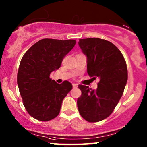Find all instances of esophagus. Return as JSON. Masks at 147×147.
<instances>
[{"mask_svg":"<svg viewBox=\"0 0 147 147\" xmlns=\"http://www.w3.org/2000/svg\"><path fill=\"white\" fill-rule=\"evenodd\" d=\"M72 87H73L74 88H76V87H78V84H75V83H73V84H72Z\"/></svg>","mask_w":147,"mask_h":147,"instance_id":"1","label":"esophagus"}]
</instances>
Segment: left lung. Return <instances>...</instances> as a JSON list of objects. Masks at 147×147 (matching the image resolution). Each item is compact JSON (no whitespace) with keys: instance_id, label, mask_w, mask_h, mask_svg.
Returning a JSON list of instances; mask_svg holds the SVG:
<instances>
[{"instance_id":"obj_1","label":"left lung","mask_w":147,"mask_h":147,"mask_svg":"<svg viewBox=\"0 0 147 147\" xmlns=\"http://www.w3.org/2000/svg\"><path fill=\"white\" fill-rule=\"evenodd\" d=\"M80 47L87 56V73L99 78L97 88L79 84L80 114L89 122L106 119L113 112L127 82V67L120 50L113 43L100 38L80 39Z\"/></svg>"}]
</instances>
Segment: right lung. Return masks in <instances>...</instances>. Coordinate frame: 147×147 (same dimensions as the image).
<instances>
[{
    "label": "right lung",
    "instance_id": "1",
    "mask_svg": "<svg viewBox=\"0 0 147 147\" xmlns=\"http://www.w3.org/2000/svg\"><path fill=\"white\" fill-rule=\"evenodd\" d=\"M75 40L42 39L24 54L17 76L23 105L31 117L42 121L59 115L63 99L72 90L68 81L58 84L50 79L63 58L75 46Z\"/></svg>",
    "mask_w": 147,
    "mask_h": 147
}]
</instances>
